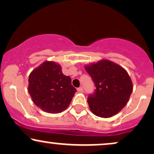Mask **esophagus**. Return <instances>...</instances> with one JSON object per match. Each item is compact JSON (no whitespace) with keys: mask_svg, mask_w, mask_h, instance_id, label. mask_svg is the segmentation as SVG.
<instances>
[{"mask_svg":"<svg viewBox=\"0 0 154 154\" xmlns=\"http://www.w3.org/2000/svg\"><path fill=\"white\" fill-rule=\"evenodd\" d=\"M77 91H78L79 92H83V88H82V87H80V88H77Z\"/></svg>","mask_w":154,"mask_h":154,"instance_id":"1","label":"esophagus"}]
</instances>
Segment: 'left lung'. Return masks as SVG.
<instances>
[{"mask_svg": "<svg viewBox=\"0 0 154 154\" xmlns=\"http://www.w3.org/2000/svg\"><path fill=\"white\" fill-rule=\"evenodd\" d=\"M96 89L88 97L92 113L98 117L110 118L127 104L133 92V82L126 70L112 61L102 59L85 66Z\"/></svg>", "mask_w": 154, "mask_h": 154, "instance_id": "obj_1", "label": "left lung"}]
</instances>
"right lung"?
Instances as JSON below:
<instances>
[{
    "label": "right lung",
    "mask_w": 154,
    "mask_h": 154,
    "mask_svg": "<svg viewBox=\"0 0 154 154\" xmlns=\"http://www.w3.org/2000/svg\"><path fill=\"white\" fill-rule=\"evenodd\" d=\"M28 91L37 107L55 114L67 108L77 90L71 78L62 73L61 65L45 61L29 75Z\"/></svg>",
    "instance_id": "right-lung-1"
}]
</instances>
